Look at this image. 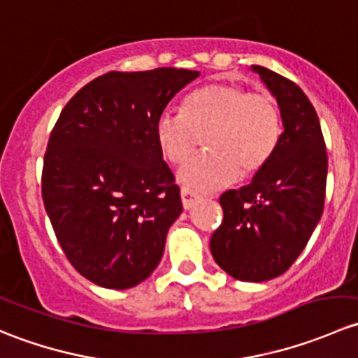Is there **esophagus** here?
Segmentation results:
<instances>
[{
	"label": "esophagus",
	"instance_id": "obj_1",
	"mask_svg": "<svg viewBox=\"0 0 358 358\" xmlns=\"http://www.w3.org/2000/svg\"><path fill=\"white\" fill-rule=\"evenodd\" d=\"M180 196H182V204L185 209H192L194 206H196V202L199 201V196L189 189H182Z\"/></svg>",
	"mask_w": 358,
	"mask_h": 358
}]
</instances>
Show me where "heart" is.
<instances>
[{
    "mask_svg": "<svg viewBox=\"0 0 358 358\" xmlns=\"http://www.w3.org/2000/svg\"><path fill=\"white\" fill-rule=\"evenodd\" d=\"M280 110L268 93H248L236 83H211L190 93L183 112L162 110L154 124L162 156L182 164L206 131L209 152L190 159L178 180L192 192H209L258 173L277 149Z\"/></svg>",
    "mask_w": 358,
    "mask_h": 358,
    "instance_id": "b5f03b06",
    "label": "heart"
}]
</instances>
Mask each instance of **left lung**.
Returning <instances> with one entry per match:
<instances>
[{
  "mask_svg": "<svg viewBox=\"0 0 358 358\" xmlns=\"http://www.w3.org/2000/svg\"><path fill=\"white\" fill-rule=\"evenodd\" d=\"M252 71L275 96L284 129L252 182L222 194L223 222L209 248L234 279L265 282L294 263L322 216L327 152L317 112L303 90L266 67Z\"/></svg>",
  "mask_w": 358,
  "mask_h": 358,
  "instance_id": "left-lung-1",
  "label": "left lung"
}]
</instances>
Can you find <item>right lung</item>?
<instances>
[{
  "label": "right lung",
  "mask_w": 358,
  "mask_h": 358,
  "mask_svg": "<svg viewBox=\"0 0 358 358\" xmlns=\"http://www.w3.org/2000/svg\"><path fill=\"white\" fill-rule=\"evenodd\" d=\"M197 76L175 67L107 72L69 100L52 129L43 202L71 265L96 286L135 287L161 262L183 206L154 124Z\"/></svg>",
  "instance_id": "add662e5"
}]
</instances>
